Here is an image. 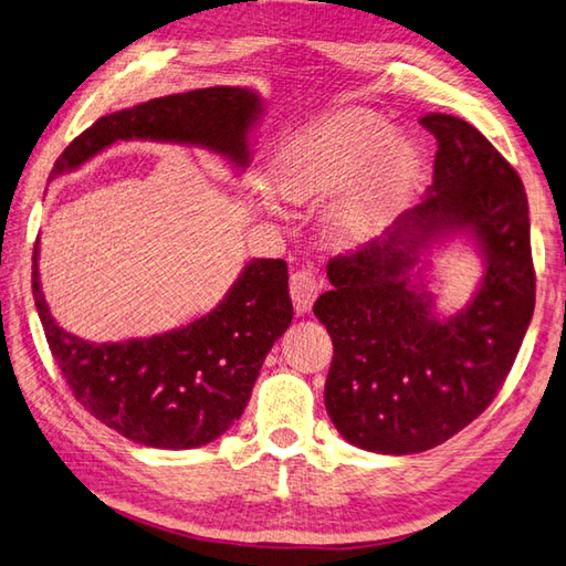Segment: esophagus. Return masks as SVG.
Wrapping results in <instances>:
<instances>
[{
	"instance_id": "34e87169",
	"label": "esophagus",
	"mask_w": 566,
	"mask_h": 566,
	"mask_svg": "<svg viewBox=\"0 0 566 566\" xmlns=\"http://www.w3.org/2000/svg\"><path fill=\"white\" fill-rule=\"evenodd\" d=\"M289 292H292L296 313H306L311 311L315 296L321 292V280L315 277L313 270L301 268L292 274V280H289Z\"/></svg>"
}]
</instances>
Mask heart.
I'll return each instance as SVG.
<instances>
[{
    "label": "heart",
    "instance_id": "1",
    "mask_svg": "<svg viewBox=\"0 0 566 566\" xmlns=\"http://www.w3.org/2000/svg\"><path fill=\"white\" fill-rule=\"evenodd\" d=\"M422 156L415 144L392 135L374 111L354 108L327 117L286 142L270 168V182L289 202L343 195L327 227L337 241L364 239L412 186Z\"/></svg>",
    "mask_w": 566,
    "mask_h": 566
}]
</instances>
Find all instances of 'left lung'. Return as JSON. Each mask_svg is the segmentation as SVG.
I'll use <instances>...</instances> for the list:
<instances>
[{
    "mask_svg": "<svg viewBox=\"0 0 566 566\" xmlns=\"http://www.w3.org/2000/svg\"><path fill=\"white\" fill-rule=\"evenodd\" d=\"M419 125L437 137L433 182L386 239L327 262L333 289L313 313L333 337L325 407L335 429L364 451L407 455L451 439L496 398L535 308L528 197L488 137L455 115ZM465 230L485 277L451 319L409 282L433 238Z\"/></svg>",
    "mask_w": 566,
    "mask_h": 566,
    "instance_id": "8db88e82",
    "label": "left lung"
}]
</instances>
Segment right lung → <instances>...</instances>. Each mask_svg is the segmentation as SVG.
<instances>
[{
	"label": "right lung",
	"instance_id": "add662e5",
	"mask_svg": "<svg viewBox=\"0 0 566 566\" xmlns=\"http://www.w3.org/2000/svg\"><path fill=\"white\" fill-rule=\"evenodd\" d=\"M262 111L253 88H195L103 115L70 142L52 178L113 142L154 139L205 147L248 166V133ZM33 298L52 357L74 398L105 427L151 449H197L245 410L260 366L294 318L284 260H251L221 304L186 327L94 345L55 323L33 248Z\"/></svg>",
	"mask_w": 566,
	"mask_h": 566
}]
</instances>
